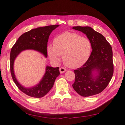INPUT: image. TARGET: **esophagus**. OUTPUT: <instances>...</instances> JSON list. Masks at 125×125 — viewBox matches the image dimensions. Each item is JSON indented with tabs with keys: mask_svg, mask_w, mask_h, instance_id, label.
<instances>
[{
	"mask_svg": "<svg viewBox=\"0 0 125 125\" xmlns=\"http://www.w3.org/2000/svg\"><path fill=\"white\" fill-rule=\"evenodd\" d=\"M66 71H67V69H66L65 68L61 67L60 68V72L61 73H64L66 72Z\"/></svg>",
	"mask_w": 125,
	"mask_h": 125,
	"instance_id": "obj_1",
	"label": "esophagus"
}]
</instances>
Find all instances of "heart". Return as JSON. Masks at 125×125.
I'll use <instances>...</instances> for the list:
<instances>
[{
    "instance_id": "heart-1",
    "label": "heart",
    "mask_w": 125,
    "mask_h": 125,
    "mask_svg": "<svg viewBox=\"0 0 125 125\" xmlns=\"http://www.w3.org/2000/svg\"><path fill=\"white\" fill-rule=\"evenodd\" d=\"M92 51V44L89 39L76 33L67 32L56 37L53 45H49L48 53L53 62H60V56L68 67H79L86 62Z\"/></svg>"
}]
</instances>
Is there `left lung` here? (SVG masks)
<instances>
[{
    "label": "left lung",
    "mask_w": 125,
    "mask_h": 125,
    "mask_svg": "<svg viewBox=\"0 0 125 125\" xmlns=\"http://www.w3.org/2000/svg\"><path fill=\"white\" fill-rule=\"evenodd\" d=\"M73 29L86 35L93 50L87 62L74 70L73 88L84 97L99 94L108 85L113 75L112 46L103 35L90 27L74 26ZM94 72L97 73L95 77Z\"/></svg>",
    "instance_id": "left-lung-1"
}]
</instances>
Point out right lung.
I'll use <instances>...</instances> for the list:
<instances>
[{"label": "right lung", "instance_id": "obj_1", "mask_svg": "<svg viewBox=\"0 0 125 125\" xmlns=\"http://www.w3.org/2000/svg\"><path fill=\"white\" fill-rule=\"evenodd\" d=\"M59 25L39 27L26 32L19 37L16 43L12 46L10 52V71L14 82L24 94L31 97L40 98L48 93L52 88L55 81L60 75L59 68L46 66L45 73L38 84L31 88H25L17 80L14 73V61L17 56L22 51L34 50L38 51L47 57V45L49 37L53 30Z\"/></svg>", "mask_w": 125, "mask_h": 125}]
</instances>
